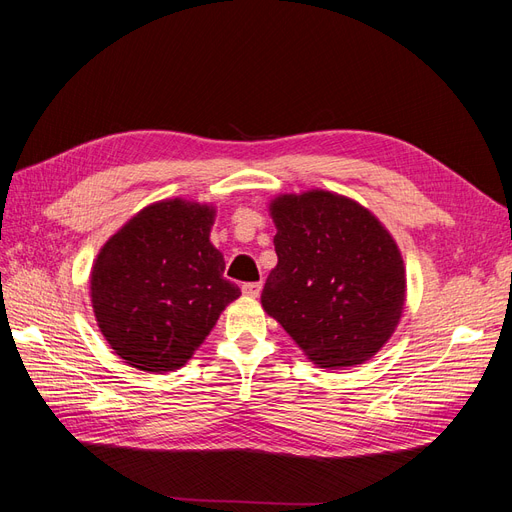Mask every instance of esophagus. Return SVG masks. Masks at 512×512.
<instances>
[{
	"label": "esophagus",
	"instance_id": "1",
	"mask_svg": "<svg viewBox=\"0 0 512 512\" xmlns=\"http://www.w3.org/2000/svg\"><path fill=\"white\" fill-rule=\"evenodd\" d=\"M241 290H243L245 297L256 299L258 294H260V290H262V284H260V282H250V284H243V286H241Z\"/></svg>",
	"mask_w": 512,
	"mask_h": 512
}]
</instances>
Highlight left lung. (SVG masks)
Instances as JSON below:
<instances>
[{"label": "left lung", "instance_id": "8db88e82", "mask_svg": "<svg viewBox=\"0 0 512 512\" xmlns=\"http://www.w3.org/2000/svg\"><path fill=\"white\" fill-rule=\"evenodd\" d=\"M277 265L265 312L320 369L359 367L389 342L406 305V267L384 224L354 198L305 190L269 203Z\"/></svg>", "mask_w": 512, "mask_h": 512}]
</instances>
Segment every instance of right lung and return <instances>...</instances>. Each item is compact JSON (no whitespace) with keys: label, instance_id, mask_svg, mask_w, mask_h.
<instances>
[{"label":"right lung","instance_id":"right-lung-1","mask_svg":"<svg viewBox=\"0 0 512 512\" xmlns=\"http://www.w3.org/2000/svg\"><path fill=\"white\" fill-rule=\"evenodd\" d=\"M215 207L188 198L151 203L108 239L89 275L98 329L141 371H175L241 297L211 243Z\"/></svg>","mask_w":512,"mask_h":512}]
</instances>
